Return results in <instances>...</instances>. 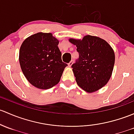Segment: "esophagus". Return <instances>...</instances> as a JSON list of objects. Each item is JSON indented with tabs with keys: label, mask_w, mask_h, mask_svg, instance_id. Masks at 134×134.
<instances>
[{
	"label": "esophagus",
	"mask_w": 134,
	"mask_h": 134,
	"mask_svg": "<svg viewBox=\"0 0 134 134\" xmlns=\"http://www.w3.org/2000/svg\"><path fill=\"white\" fill-rule=\"evenodd\" d=\"M73 62H74V61H73V60H71V61L69 63V64H68V66H69V67H71V66H72V65L73 64Z\"/></svg>",
	"instance_id": "34e87169"
}]
</instances>
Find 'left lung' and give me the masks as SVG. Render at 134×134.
I'll return each mask as SVG.
<instances>
[{
  "mask_svg": "<svg viewBox=\"0 0 134 134\" xmlns=\"http://www.w3.org/2000/svg\"><path fill=\"white\" fill-rule=\"evenodd\" d=\"M77 47L79 59L72 65L77 84L88 93L98 91L109 81L115 63V54L109 43L95 36L69 38Z\"/></svg>",
  "mask_w": 134,
  "mask_h": 134,
  "instance_id": "left-lung-1",
  "label": "left lung"
}]
</instances>
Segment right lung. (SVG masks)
Returning a JSON list of instances; mask_svg holds the SVG:
<instances>
[{
    "label": "right lung",
    "instance_id": "right-lung-1",
    "mask_svg": "<svg viewBox=\"0 0 134 134\" xmlns=\"http://www.w3.org/2000/svg\"><path fill=\"white\" fill-rule=\"evenodd\" d=\"M59 40L49 33H38L22 42L19 51L21 69L27 81L40 89L58 84L67 63L62 60Z\"/></svg>",
    "mask_w": 134,
    "mask_h": 134
}]
</instances>
